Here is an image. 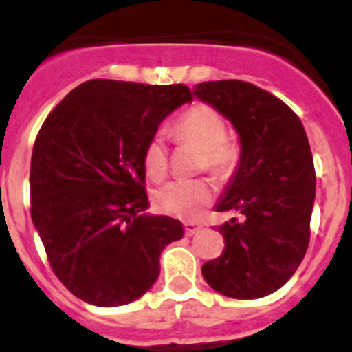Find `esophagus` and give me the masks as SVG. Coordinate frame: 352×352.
Here are the masks:
<instances>
[{
	"instance_id": "34e87169",
	"label": "esophagus",
	"mask_w": 352,
	"mask_h": 352,
	"mask_svg": "<svg viewBox=\"0 0 352 352\" xmlns=\"http://www.w3.org/2000/svg\"><path fill=\"white\" fill-rule=\"evenodd\" d=\"M183 228H185V233H187L188 236L196 235L197 231L201 230L199 224H194V222H185V224H183Z\"/></svg>"
}]
</instances>
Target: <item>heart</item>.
Masks as SVG:
<instances>
[{"instance_id": "heart-1", "label": "heart", "mask_w": 352, "mask_h": 352, "mask_svg": "<svg viewBox=\"0 0 352 352\" xmlns=\"http://www.w3.org/2000/svg\"><path fill=\"white\" fill-rule=\"evenodd\" d=\"M176 140L201 149V167L228 178L239 164V146L226 137V122L208 104H196L179 117L173 128ZM144 170L151 179L160 182L167 174V146L160 135L146 144L142 153ZM213 199V188L206 179L173 182L155 192L153 203L162 213L179 219L197 217Z\"/></svg>"}]
</instances>
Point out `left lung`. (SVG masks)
<instances>
[{
	"instance_id": "8db88e82",
	"label": "left lung",
	"mask_w": 352,
	"mask_h": 352,
	"mask_svg": "<svg viewBox=\"0 0 352 352\" xmlns=\"http://www.w3.org/2000/svg\"><path fill=\"white\" fill-rule=\"evenodd\" d=\"M194 96L226 117L240 140L239 165L215 210L242 219L219 226L226 245L203 265V278L233 299L265 297L292 278L310 242V142L292 108L253 83L205 82Z\"/></svg>"
}]
</instances>
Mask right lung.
<instances>
[{
  "label": "right lung",
  "instance_id": "obj_1",
  "mask_svg": "<svg viewBox=\"0 0 352 352\" xmlns=\"http://www.w3.org/2000/svg\"><path fill=\"white\" fill-rule=\"evenodd\" d=\"M187 85L89 80L38 131L30 167L32 221L69 292L128 305L155 285L182 222L147 213L142 153L165 117L190 103Z\"/></svg>",
  "mask_w": 352,
  "mask_h": 352
}]
</instances>
